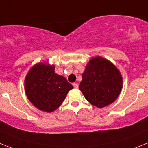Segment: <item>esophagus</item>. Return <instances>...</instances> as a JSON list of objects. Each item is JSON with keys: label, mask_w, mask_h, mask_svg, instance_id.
<instances>
[{"label": "esophagus", "mask_w": 148, "mask_h": 148, "mask_svg": "<svg viewBox=\"0 0 148 148\" xmlns=\"http://www.w3.org/2000/svg\"><path fill=\"white\" fill-rule=\"evenodd\" d=\"M73 86H74V88H76V89H77V88H78V84L74 83V84H73Z\"/></svg>", "instance_id": "1"}]
</instances>
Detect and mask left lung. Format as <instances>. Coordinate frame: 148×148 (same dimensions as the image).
<instances>
[{"label":"left lung","mask_w":148,"mask_h":148,"mask_svg":"<svg viewBox=\"0 0 148 148\" xmlns=\"http://www.w3.org/2000/svg\"><path fill=\"white\" fill-rule=\"evenodd\" d=\"M82 77L79 88L88 101L99 108L111 104L122 90L121 72L110 60L102 57L90 60Z\"/></svg>","instance_id":"obj_1"}]
</instances>
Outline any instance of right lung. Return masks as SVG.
Listing matches in <instances>:
<instances>
[{
	"label": "right lung",
	"instance_id": "right-lung-1",
	"mask_svg": "<svg viewBox=\"0 0 148 148\" xmlns=\"http://www.w3.org/2000/svg\"><path fill=\"white\" fill-rule=\"evenodd\" d=\"M73 86L55 72V66L46 63L34 65L25 79L26 96L36 108L52 112L58 108Z\"/></svg>",
	"mask_w": 148,
	"mask_h": 148
}]
</instances>
